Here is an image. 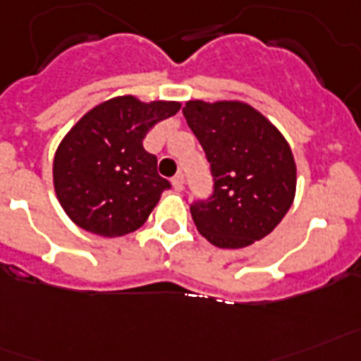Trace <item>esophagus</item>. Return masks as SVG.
<instances>
[{
    "label": "esophagus",
    "mask_w": 361,
    "mask_h": 361,
    "mask_svg": "<svg viewBox=\"0 0 361 361\" xmlns=\"http://www.w3.org/2000/svg\"><path fill=\"white\" fill-rule=\"evenodd\" d=\"M171 184H173V188L177 190V192H180L184 188V178L183 175H175L173 178H171Z\"/></svg>",
    "instance_id": "1"
}]
</instances>
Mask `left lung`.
I'll return each mask as SVG.
<instances>
[{"label": "left lung", "instance_id": "obj_1", "mask_svg": "<svg viewBox=\"0 0 361 361\" xmlns=\"http://www.w3.org/2000/svg\"><path fill=\"white\" fill-rule=\"evenodd\" d=\"M183 114L214 177L212 195L190 204L197 231L221 249L266 238L295 197L297 168L284 136L240 101H188Z\"/></svg>", "mask_w": 361, "mask_h": 361}]
</instances>
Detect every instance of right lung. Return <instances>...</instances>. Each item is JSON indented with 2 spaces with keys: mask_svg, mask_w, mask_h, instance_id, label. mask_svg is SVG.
<instances>
[{
  "mask_svg": "<svg viewBox=\"0 0 361 361\" xmlns=\"http://www.w3.org/2000/svg\"><path fill=\"white\" fill-rule=\"evenodd\" d=\"M180 103L114 97L86 112L62 140L53 160L56 197L71 221L105 238L147 221L171 184L144 149L149 129L175 116Z\"/></svg>",
  "mask_w": 361,
  "mask_h": 361,
  "instance_id": "add662e5",
  "label": "right lung"
}]
</instances>
